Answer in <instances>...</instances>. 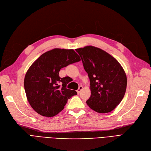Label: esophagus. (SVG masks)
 <instances>
[{
	"mask_svg": "<svg viewBox=\"0 0 151 151\" xmlns=\"http://www.w3.org/2000/svg\"><path fill=\"white\" fill-rule=\"evenodd\" d=\"M83 86H80V87H79V88L78 89V90H77V93H78V94H79V93H81V90L83 89Z\"/></svg>",
	"mask_w": 151,
	"mask_h": 151,
	"instance_id": "1",
	"label": "esophagus"
}]
</instances>
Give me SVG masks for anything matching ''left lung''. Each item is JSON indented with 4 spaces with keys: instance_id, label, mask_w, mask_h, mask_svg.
Segmentation results:
<instances>
[{
    "instance_id": "8db88e82",
    "label": "left lung",
    "mask_w": 151,
    "mask_h": 151,
    "mask_svg": "<svg viewBox=\"0 0 151 151\" xmlns=\"http://www.w3.org/2000/svg\"><path fill=\"white\" fill-rule=\"evenodd\" d=\"M75 50L90 80L91 95L86 101L88 106L98 113L111 112L125 94V72L114 57L99 48L88 45Z\"/></svg>"
}]
</instances>
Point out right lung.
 <instances>
[{
	"label": "right lung",
	"mask_w": 151,
	"mask_h": 151,
	"mask_svg": "<svg viewBox=\"0 0 151 151\" xmlns=\"http://www.w3.org/2000/svg\"><path fill=\"white\" fill-rule=\"evenodd\" d=\"M80 60L73 49L55 48L45 52L31 65L24 86L30 106L37 114L54 116L64 109L68 99L77 94L76 91L66 88L69 79L60 78L59 71Z\"/></svg>",
	"instance_id": "right-lung-1"
}]
</instances>
